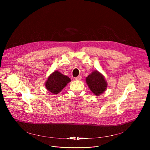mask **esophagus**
Returning <instances> with one entry per match:
<instances>
[{
    "label": "esophagus",
    "mask_w": 150,
    "mask_h": 150,
    "mask_svg": "<svg viewBox=\"0 0 150 150\" xmlns=\"http://www.w3.org/2000/svg\"><path fill=\"white\" fill-rule=\"evenodd\" d=\"M81 78H82L81 76H78L75 78V80H76V81H80L81 79Z\"/></svg>",
    "instance_id": "obj_1"
}]
</instances>
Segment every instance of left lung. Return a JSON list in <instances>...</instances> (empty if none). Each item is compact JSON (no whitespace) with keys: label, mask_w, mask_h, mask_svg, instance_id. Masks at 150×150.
I'll list each match as a JSON object with an SVG mask.
<instances>
[{"label":"left lung","mask_w":150,"mask_h":150,"mask_svg":"<svg viewBox=\"0 0 150 150\" xmlns=\"http://www.w3.org/2000/svg\"><path fill=\"white\" fill-rule=\"evenodd\" d=\"M90 90L96 96L102 94L108 87L104 76L98 71H94L85 79Z\"/></svg>","instance_id":"left-lung-1"}]
</instances>
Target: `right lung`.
Here are the masks:
<instances>
[{
	"label": "right lung",
	"mask_w": 150,
	"mask_h": 150,
	"mask_svg": "<svg viewBox=\"0 0 150 150\" xmlns=\"http://www.w3.org/2000/svg\"><path fill=\"white\" fill-rule=\"evenodd\" d=\"M71 81V79L68 76L63 75L58 71H55L49 75L45 84L46 89L49 92L52 94L56 95Z\"/></svg>",
	"instance_id": "right-lung-1"
}]
</instances>
